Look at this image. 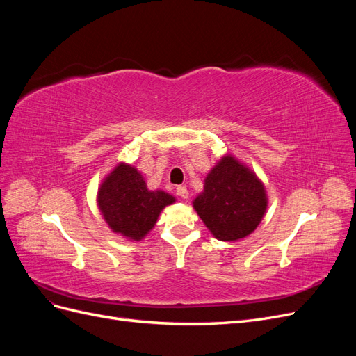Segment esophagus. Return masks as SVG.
Here are the masks:
<instances>
[{"label":"esophagus","instance_id":"1","mask_svg":"<svg viewBox=\"0 0 356 356\" xmlns=\"http://www.w3.org/2000/svg\"><path fill=\"white\" fill-rule=\"evenodd\" d=\"M177 195L181 197V199H187L188 197V190L186 186H178L177 187Z\"/></svg>","mask_w":356,"mask_h":356}]
</instances>
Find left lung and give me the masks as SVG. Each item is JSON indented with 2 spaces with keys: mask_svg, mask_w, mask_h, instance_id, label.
Here are the masks:
<instances>
[{
  "mask_svg": "<svg viewBox=\"0 0 356 356\" xmlns=\"http://www.w3.org/2000/svg\"><path fill=\"white\" fill-rule=\"evenodd\" d=\"M193 204L215 238L232 242L257 229L267 199L263 184L252 172L227 156L209 172L203 193Z\"/></svg>",
  "mask_w": 356,
  "mask_h": 356,
  "instance_id": "1",
  "label": "left lung"
}]
</instances>
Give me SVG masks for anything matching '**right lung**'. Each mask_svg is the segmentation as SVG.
Wrapping results in <instances>:
<instances>
[{"instance_id": "1", "label": "right lung", "mask_w": 356, "mask_h": 356, "mask_svg": "<svg viewBox=\"0 0 356 356\" xmlns=\"http://www.w3.org/2000/svg\"><path fill=\"white\" fill-rule=\"evenodd\" d=\"M98 202L113 232L139 241L153 229L160 211L175 199L165 191H149L135 168L120 165L104 181Z\"/></svg>"}]
</instances>
